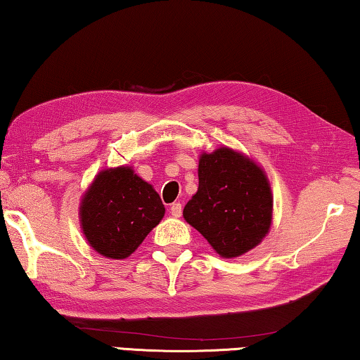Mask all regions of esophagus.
Wrapping results in <instances>:
<instances>
[{"label":"esophagus","mask_w":360,"mask_h":360,"mask_svg":"<svg viewBox=\"0 0 360 360\" xmlns=\"http://www.w3.org/2000/svg\"><path fill=\"white\" fill-rule=\"evenodd\" d=\"M169 212H172V216H174V217H181V214H182V205L179 202L173 203L172 206H169Z\"/></svg>","instance_id":"1"}]
</instances>
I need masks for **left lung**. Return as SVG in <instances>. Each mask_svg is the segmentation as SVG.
I'll return each mask as SVG.
<instances>
[{
    "mask_svg": "<svg viewBox=\"0 0 360 360\" xmlns=\"http://www.w3.org/2000/svg\"><path fill=\"white\" fill-rule=\"evenodd\" d=\"M182 214L219 255L233 259L246 254L271 225L273 195L264 169L230 148L203 152L198 191Z\"/></svg>",
    "mask_w": 360,
    "mask_h": 360,
    "instance_id": "8db88e82",
    "label": "left lung"
}]
</instances>
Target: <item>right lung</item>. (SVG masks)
I'll return each mask as SVG.
<instances>
[{
    "label": "right lung",
    "instance_id": "right-lung-1",
    "mask_svg": "<svg viewBox=\"0 0 360 360\" xmlns=\"http://www.w3.org/2000/svg\"><path fill=\"white\" fill-rule=\"evenodd\" d=\"M81 227L89 245L109 259H125L165 214L154 187L130 167L100 172L82 197Z\"/></svg>",
    "mask_w": 360,
    "mask_h": 360
}]
</instances>
